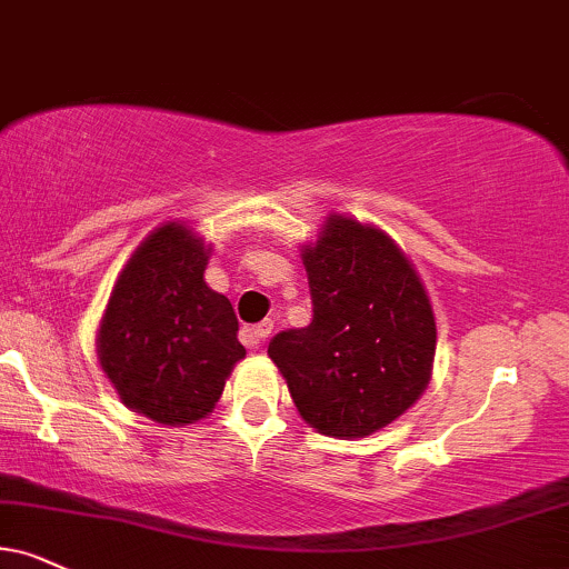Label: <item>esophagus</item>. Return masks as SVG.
Here are the masks:
<instances>
[{"label": "esophagus", "mask_w": 569, "mask_h": 569, "mask_svg": "<svg viewBox=\"0 0 569 569\" xmlns=\"http://www.w3.org/2000/svg\"><path fill=\"white\" fill-rule=\"evenodd\" d=\"M271 329H273V321L271 319H263L261 325H256L250 329V338H252V346H261V340H266L271 335Z\"/></svg>", "instance_id": "esophagus-1"}]
</instances>
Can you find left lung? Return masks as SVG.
I'll list each match as a JSON object with an SVG mask.
<instances>
[{
  "label": "left lung",
  "mask_w": 569,
  "mask_h": 569,
  "mask_svg": "<svg viewBox=\"0 0 569 569\" xmlns=\"http://www.w3.org/2000/svg\"><path fill=\"white\" fill-rule=\"evenodd\" d=\"M313 319L269 342L300 417L329 438H363L430 382L435 313L406 252L382 229L329 216L303 248Z\"/></svg>",
  "instance_id": "8db88e82"
}]
</instances>
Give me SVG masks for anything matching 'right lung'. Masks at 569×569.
Here are the masks:
<instances>
[{"label":"right lung","instance_id":"add662e5","mask_svg":"<svg viewBox=\"0 0 569 569\" xmlns=\"http://www.w3.org/2000/svg\"><path fill=\"white\" fill-rule=\"evenodd\" d=\"M208 252L187 223L158 227L118 273L97 329V359L121 401L158 425L208 417L244 359L234 308L202 279Z\"/></svg>","mask_w":569,"mask_h":569}]
</instances>
